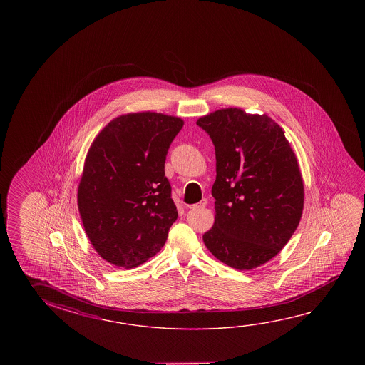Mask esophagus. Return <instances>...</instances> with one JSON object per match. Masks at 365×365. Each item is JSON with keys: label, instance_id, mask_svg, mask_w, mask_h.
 I'll list each match as a JSON object with an SVG mask.
<instances>
[{"label": "esophagus", "instance_id": "34e87169", "mask_svg": "<svg viewBox=\"0 0 365 365\" xmlns=\"http://www.w3.org/2000/svg\"><path fill=\"white\" fill-rule=\"evenodd\" d=\"M207 205V200L206 198H202L200 202L196 203V205H191L190 206V209H201V207H205Z\"/></svg>", "mask_w": 365, "mask_h": 365}]
</instances>
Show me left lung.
<instances>
[{"label": "left lung", "mask_w": 365, "mask_h": 365, "mask_svg": "<svg viewBox=\"0 0 365 365\" xmlns=\"http://www.w3.org/2000/svg\"><path fill=\"white\" fill-rule=\"evenodd\" d=\"M215 146V222L203 234L219 261L256 269L284 248L298 227L304 187L280 125L263 114L227 108L196 122Z\"/></svg>", "instance_id": "obj_1"}]
</instances>
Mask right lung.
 I'll return each instance as SVG.
<instances>
[{
	"label": "right lung",
	"instance_id": "1",
	"mask_svg": "<svg viewBox=\"0 0 365 365\" xmlns=\"http://www.w3.org/2000/svg\"><path fill=\"white\" fill-rule=\"evenodd\" d=\"M182 127L177 117L125 114L109 122L90 146L78 211L91 245L108 262L132 269L165 245L178 212L164 164Z\"/></svg>",
	"mask_w": 365,
	"mask_h": 365
}]
</instances>
